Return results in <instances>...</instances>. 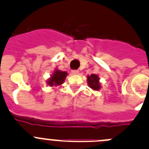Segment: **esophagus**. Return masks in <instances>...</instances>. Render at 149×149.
<instances>
[{
    "instance_id": "obj_1",
    "label": "esophagus",
    "mask_w": 149,
    "mask_h": 149,
    "mask_svg": "<svg viewBox=\"0 0 149 149\" xmlns=\"http://www.w3.org/2000/svg\"><path fill=\"white\" fill-rule=\"evenodd\" d=\"M72 73L73 74H78L79 71L78 70H72Z\"/></svg>"
}]
</instances>
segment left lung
Segmentation results:
<instances>
[{"mask_svg":"<svg viewBox=\"0 0 149 149\" xmlns=\"http://www.w3.org/2000/svg\"><path fill=\"white\" fill-rule=\"evenodd\" d=\"M88 85L90 88L94 90H99L101 88V84L99 82V77L97 74H93L90 76H87Z\"/></svg>","mask_w":149,"mask_h":149,"instance_id":"left-lung-1","label":"left lung"}]
</instances>
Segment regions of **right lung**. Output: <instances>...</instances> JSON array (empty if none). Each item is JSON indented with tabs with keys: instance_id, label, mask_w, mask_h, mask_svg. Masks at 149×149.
<instances>
[{
	"instance_id": "add662e5",
	"label": "right lung",
	"mask_w": 149,
	"mask_h": 149,
	"mask_svg": "<svg viewBox=\"0 0 149 149\" xmlns=\"http://www.w3.org/2000/svg\"><path fill=\"white\" fill-rule=\"evenodd\" d=\"M67 74H68V73L66 72H62V71L56 69L53 74L48 80L47 84L50 86H60L62 84H63Z\"/></svg>"
}]
</instances>
